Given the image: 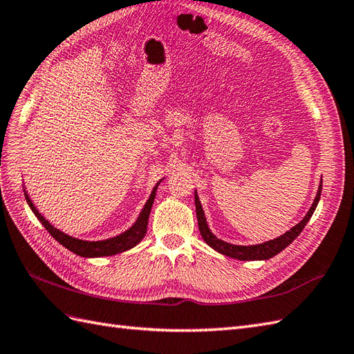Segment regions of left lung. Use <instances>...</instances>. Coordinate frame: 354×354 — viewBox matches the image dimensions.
Wrapping results in <instances>:
<instances>
[{
	"label": "left lung",
	"instance_id": "1",
	"mask_svg": "<svg viewBox=\"0 0 354 354\" xmlns=\"http://www.w3.org/2000/svg\"><path fill=\"white\" fill-rule=\"evenodd\" d=\"M323 183V180H322ZM322 183L319 185V192H317V196L314 198V202L310 207V211L306 212V215L304 216V220L301 223H297L295 227L290 229L288 232H286L281 236L263 242V243H257V245H233V243L224 242L221 239H218L215 234L207 227V223L205 218V212L201 201H198L197 193H194V202H196V214H197V223H198V230H201L202 238L205 239V242L209 245L211 248H214L215 251H218L220 254H224L232 259H238V260H268L270 257L277 256L278 252L283 251L286 247H288L292 243L301 232L304 230V227L306 225V223L310 221V218L313 216L317 205H319L320 201V194H322Z\"/></svg>",
	"mask_w": 354,
	"mask_h": 354
}]
</instances>
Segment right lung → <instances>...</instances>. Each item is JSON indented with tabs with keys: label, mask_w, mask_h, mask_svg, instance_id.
Here are the masks:
<instances>
[{
	"label": "right lung",
	"mask_w": 354,
	"mask_h": 354,
	"mask_svg": "<svg viewBox=\"0 0 354 354\" xmlns=\"http://www.w3.org/2000/svg\"><path fill=\"white\" fill-rule=\"evenodd\" d=\"M158 184L153 187L148 202L145 203L143 209L139 215V218L136 220V223L131 225V227L129 230H125L124 233L118 234V236H113L111 239H104V241H82V239H77L73 236H68V234H66L64 232H61L57 227H53V225L37 211V207H35L34 203L31 202L28 193H26L25 189L24 192H25V198H26V202H28L31 211L40 220V223L44 225V229H46L52 234V236L61 243L62 247H66L67 250L75 252V254H77L80 257L91 259V257L115 256V254H120V252H124V251L138 245V243L143 239L145 234H147L151 207L153 203V198H156V192H157Z\"/></svg>",
	"instance_id": "add662e5"
}]
</instances>
